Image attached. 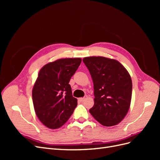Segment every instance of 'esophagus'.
I'll use <instances>...</instances> for the list:
<instances>
[{
	"label": "esophagus",
	"mask_w": 160,
	"mask_h": 160,
	"mask_svg": "<svg viewBox=\"0 0 160 160\" xmlns=\"http://www.w3.org/2000/svg\"><path fill=\"white\" fill-rule=\"evenodd\" d=\"M85 99V98H80L78 99V100L80 101V102H83V101H84Z\"/></svg>",
	"instance_id": "1"
}]
</instances>
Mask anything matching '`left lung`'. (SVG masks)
Segmentation results:
<instances>
[{"label":"left lung","mask_w":160,"mask_h":160,"mask_svg":"<svg viewBox=\"0 0 160 160\" xmlns=\"http://www.w3.org/2000/svg\"><path fill=\"white\" fill-rule=\"evenodd\" d=\"M93 82L94 105L90 113L104 126H113L128 112L132 81L126 69L115 59L103 57H85Z\"/></svg>","instance_id":"obj_1"}]
</instances>
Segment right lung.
I'll list each match as a JSON object with an SVG mask.
<instances>
[{"instance_id":"right-lung-1","label":"right lung","mask_w":160,"mask_h":160,"mask_svg":"<svg viewBox=\"0 0 160 160\" xmlns=\"http://www.w3.org/2000/svg\"><path fill=\"white\" fill-rule=\"evenodd\" d=\"M81 58L58 59L42 67L33 86L32 96L36 115L50 129L63 125L73 113L77 99L69 84L78 69Z\"/></svg>"}]
</instances>
